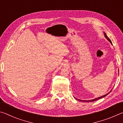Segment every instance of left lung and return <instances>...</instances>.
<instances>
[{
  "label": "left lung",
  "instance_id": "8db88e82",
  "mask_svg": "<svg viewBox=\"0 0 123 123\" xmlns=\"http://www.w3.org/2000/svg\"><path fill=\"white\" fill-rule=\"evenodd\" d=\"M104 36H105V38H106L108 41H109L110 43H111V44H112V42H111V39H110L109 37H108L107 36V35H106V34H105V32H104ZM112 91V90H111ZM111 91L110 92H109L108 93H107L106 94H105V95H103V96H101V97H98V98H95V99H92V100H80V99H77V98H75L76 99H77V100H79V101H82V102H92V101H95V100H98V99H101V98H104V97H106V96L107 95H108L109 94V93L111 92Z\"/></svg>",
  "mask_w": 123,
  "mask_h": 123
}]
</instances>
